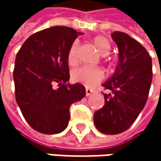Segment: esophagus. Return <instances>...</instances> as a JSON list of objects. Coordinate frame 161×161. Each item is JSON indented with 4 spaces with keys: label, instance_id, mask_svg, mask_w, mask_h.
Masks as SVG:
<instances>
[{
    "label": "esophagus",
    "instance_id": "esophagus-1",
    "mask_svg": "<svg viewBox=\"0 0 161 161\" xmlns=\"http://www.w3.org/2000/svg\"><path fill=\"white\" fill-rule=\"evenodd\" d=\"M94 92H95V91L92 90V89H90L89 87L86 88V96H87V97H90L92 94H94Z\"/></svg>",
    "mask_w": 161,
    "mask_h": 161
}]
</instances>
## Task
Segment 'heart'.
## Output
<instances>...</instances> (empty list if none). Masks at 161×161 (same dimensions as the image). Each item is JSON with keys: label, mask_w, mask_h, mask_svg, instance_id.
<instances>
[{"label": "heart", "mask_w": 161, "mask_h": 161, "mask_svg": "<svg viewBox=\"0 0 161 161\" xmlns=\"http://www.w3.org/2000/svg\"><path fill=\"white\" fill-rule=\"evenodd\" d=\"M92 43H94V45L96 46L97 51L101 55H103V56H106L111 51L110 40L103 36H96L92 39ZM78 48H79L78 42L74 41L69 50V54H67V60H69V63L70 64H74L77 62ZM102 77H103V73L99 69L88 66V65H84L79 67V69H76L72 72V78L76 82L83 83L86 85H94L98 81H100Z\"/></svg>", "instance_id": "1"}]
</instances>
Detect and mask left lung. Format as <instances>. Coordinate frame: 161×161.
Here are the masks:
<instances>
[{
    "label": "left lung",
    "instance_id": "8db88e82",
    "mask_svg": "<svg viewBox=\"0 0 161 161\" xmlns=\"http://www.w3.org/2000/svg\"><path fill=\"white\" fill-rule=\"evenodd\" d=\"M119 49L115 73L102 86L104 106L94 114L96 127L104 134L125 131L143 110L153 79L152 58L134 38L123 32L111 35Z\"/></svg>",
    "mask_w": 161,
    "mask_h": 161
}]
</instances>
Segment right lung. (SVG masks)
<instances>
[{"label": "right lung", "mask_w": 161, "mask_h": 161, "mask_svg": "<svg viewBox=\"0 0 161 161\" xmlns=\"http://www.w3.org/2000/svg\"><path fill=\"white\" fill-rule=\"evenodd\" d=\"M79 35L69 27H51L31 36L16 55V102L28 124L40 133L64 131L69 122L70 105L86 96L83 85L67 83V54Z\"/></svg>", "instance_id": "add662e5"}]
</instances>
